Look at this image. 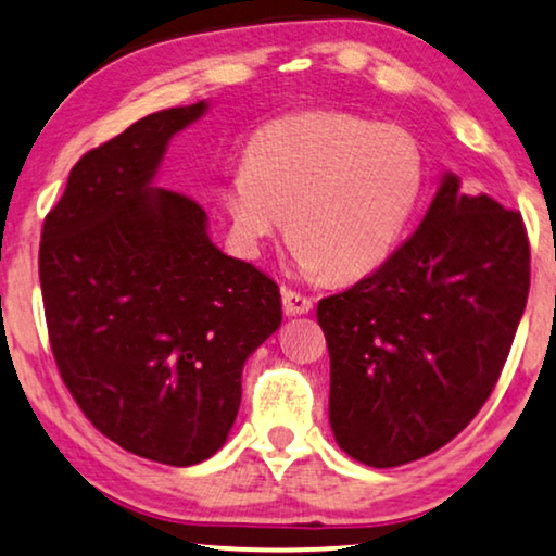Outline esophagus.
Returning a JSON list of instances; mask_svg holds the SVG:
<instances>
[{
    "label": "esophagus",
    "mask_w": 556,
    "mask_h": 556,
    "mask_svg": "<svg viewBox=\"0 0 556 556\" xmlns=\"http://www.w3.org/2000/svg\"><path fill=\"white\" fill-rule=\"evenodd\" d=\"M281 302H285V309L289 315H304V312L312 309L309 296L296 292V289H281Z\"/></svg>",
    "instance_id": "esophagus-1"
}]
</instances>
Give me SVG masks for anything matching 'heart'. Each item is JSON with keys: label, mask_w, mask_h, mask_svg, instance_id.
Returning a JSON list of instances; mask_svg holds the SVG:
<instances>
[{"label": "heart", "mask_w": 556, "mask_h": 556, "mask_svg": "<svg viewBox=\"0 0 556 556\" xmlns=\"http://www.w3.org/2000/svg\"><path fill=\"white\" fill-rule=\"evenodd\" d=\"M424 189L426 159L410 132L317 111L254 132L226 176L224 206L247 254H260L289 216L296 267L353 279L395 252Z\"/></svg>", "instance_id": "obj_1"}]
</instances>
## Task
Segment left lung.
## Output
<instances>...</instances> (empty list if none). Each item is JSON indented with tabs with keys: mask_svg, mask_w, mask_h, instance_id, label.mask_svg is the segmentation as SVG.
Instances as JSON below:
<instances>
[{
	"mask_svg": "<svg viewBox=\"0 0 556 556\" xmlns=\"http://www.w3.org/2000/svg\"><path fill=\"white\" fill-rule=\"evenodd\" d=\"M523 218L443 176L418 231L372 275L317 304L330 426L372 468L443 448L496 388L527 307Z\"/></svg>",
	"mask_w": 556,
	"mask_h": 556,
	"instance_id": "8db88e82",
	"label": "left lung"
}]
</instances>
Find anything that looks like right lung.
<instances>
[{
  "mask_svg": "<svg viewBox=\"0 0 556 556\" xmlns=\"http://www.w3.org/2000/svg\"><path fill=\"white\" fill-rule=\"evenodd\" d=\"M197 103L146 115L70 170L40 285L60 378L105 438L193 466L222 448L247 357L281 325L277 281L211 244L206 211L151 178Z\"/></svg>",
  "mask_w": 556,
  "mask_h": 556,
  "instance_id": "obj_1",
  "label": "right lung"
}]
</instances>
